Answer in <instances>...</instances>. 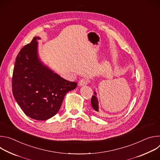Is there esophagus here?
Instances as JSON below:
<instances>
[{
  "label": "esophagus",
  "instance_id": "obj_1",
  "mask_svg": "<svg viewBox=\"0 0 160 160\" xmlns=\"http://www.w3.org/2000/svg\"><path fill=\"white\" fill-rule=\"evenodd\" d=\"M88 83V80L86 78H82L79 81V85L80 86H84Z\"/></svg>",
  "mask_w": 160,
  "mask_h": 160
}]
</instances>
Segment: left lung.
I'll use <instances>...</instances> for the list:
<instances>
[{"label":"left lung","mask_w":160,"mask_h":160,"mask_svg":"<svg viewBox=\"0 0 160 160\" xmlns=\"http://www.w3.org/2000/svg\"><path fill=\"white\" fill-rule=\"evenodd\" d=\"M94 95L92 96V99H91V105H92L93 109L96 111L98 112L99 111V101H98V98L96 97L97 94L95 91L94 92Z\"/></svg>","instance_id":"obj_1"}]
</instances>
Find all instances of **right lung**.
Masks as SVG:
<instances>
[{
	"label": "right lung",
	"mask_w": 160,
	"mask_h": 160,
	"mask_svg": "<svg viewBox=\"0 0 160 160\" xmlns=\"http://www.w3.org/2000/svg\"><path fill=\"white\" fill-rule=\"evenodd\" d=\"M38 37L19 51L14 67L12 87L14 99L28 117L47 120L59 111L64 98L77 83L66 80L41 61Z\"/></svg>",
	"instance_id": "right-lung-1"
}]
</instances>
